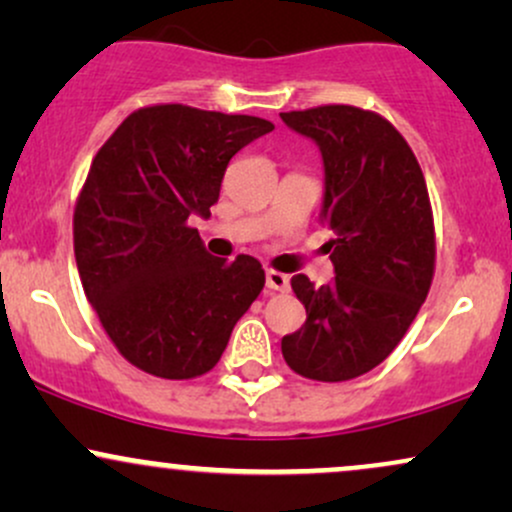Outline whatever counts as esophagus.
<instances>
[{"label": "esophagus", "instance_id": "1", "mask_svg": "<svg viewBox=\"0 0 512 512\" xmlns=\"http://www.w3.org/2000/svg\"><path fill=\"white\" fill-rule=\"evenodd\" d=\"M267 289L269 291H289V276L267 269Z\"/></svg>", "mask_w": 512, "mask_h": 512}]
</instances>
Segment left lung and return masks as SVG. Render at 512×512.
<instances>
[{"instance_id": "obj_1", "label": "left lung", "mask_w": 512, "mask_h": 512, "mask_svg": "<svg viewBox=\"0 0 512 512\" xmlns=\"http://www.w3.org/2000/svg\"><path fill=\"white\" fill-rule=\"evenodd\" d=\"M281 120L322 151L320 223L334 233L337 272L325 286L293 276L308 317L281 339V354L303 378L344 383L380 366L426 301L436 272L431 199L414 151L383 115L332 103Z\"/></svg>"}]
</instances>
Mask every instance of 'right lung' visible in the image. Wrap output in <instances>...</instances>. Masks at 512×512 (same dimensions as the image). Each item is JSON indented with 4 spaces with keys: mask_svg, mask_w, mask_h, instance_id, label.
<instances>
[{
    "mask_svg": "<svg viewBox=\"0 0 512 512\" xmlns=\"http://www.w3.org/2000/svg\"><path fill=\"white\" fill-rule=\"evenodd\" d=\"M272 129L158 103L127 115L93 156L74 207L76 267L110 342L144 373H209L264 289L255 257H211L190 216L207 219L228 161Z\"/></svg>",
    "mask_w": 512,
    "mask_h": 512,
    "instance_id": "right-lung-1",
    "label": "right lung"
}]
</instances>
